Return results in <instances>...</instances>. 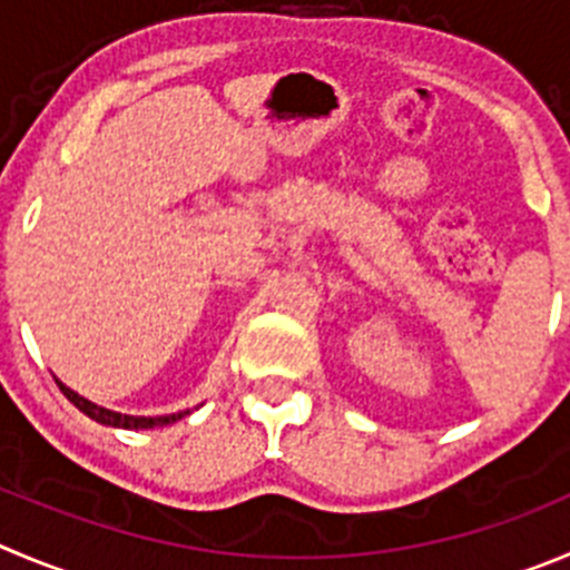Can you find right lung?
<instances>
[{"mask_svg":"<svg viewBox=\"0 0 570 570\" xmlns=\"http://www.w3.org/2000/svg\"><path fill=\"white\" fill-rule=\"evenodd\" d=\"M58 389L63 392V397L69 400V403L75 405V409L83 411L86 416H91L95 422H100V425H108V428H126V431H145V428H161V425H170V422L181 420L184 414H189V411H178V414H167V416H131V414H119V411H111V409H102V405H95L91 400L80 397L78 392H72L69 386H63L61 381H56Z\"/></svg>","mask_w":570,"mask_h":570,"instance_id":"obj_1","label":"right lung"}]
</instances>
